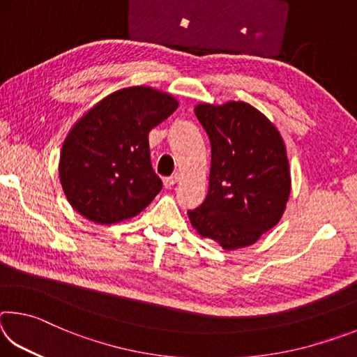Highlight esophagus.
<instances>
[{
	"mask_svg": "<svg viewBox=\"0 0 357 357\" xmlns=\"http://www.w3.org/2000/svg\"><path fill=\"white\" fill-rule=\"evenodd\" d=\"M179 181V178L176 176V174H173V176H167V178H164V185L165 187H173L174 184H176Z\"/></svg>",
	"mask_w": 357,
	"mask_h": 357,
	"instance_id": "esophagus-1",
	"label": "esophagus"
}]
</instances>
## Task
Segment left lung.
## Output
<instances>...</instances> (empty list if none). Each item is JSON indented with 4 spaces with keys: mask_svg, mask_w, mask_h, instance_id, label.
I'll list each match as a JSON object with an SVG mask.
<instances>
[{
    "mask_svg": "<svg viewBox=\"0 0 357 357\" xmlns=\"http://www.w3.org/2000/svg\"><path fill=\"white\" fill-rule=\"evenodd\" d=\"M211 142L209 190L192 227L225 250L252 245L279 223L291 178L275 126L245 102L195 107Z\"/></svg>",
    "mask_w": 357,
    "mask_h": 357,
    "instance_id": "8db88e82",
    "label": "left lung"
}]
</instances>
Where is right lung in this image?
I'll list each match as a JSON object with an SVG mask.
<instances>
[{"label":"right lung","instance_id":"add662e5","mask_svg":"<svg viewBox=\"0 0 357 357\" xmlns=\"http://www.w3.org/2000/svg\"><path fill=\"white\" fill-rule=\"evenodd\" d=\"M176 108L170 94L130 86L78 119L59 157V179L72 208L102 225L140 214L162 189L148 134Z\"/></svg>","mask_w":357,"mask_h":357}]
</instances>
